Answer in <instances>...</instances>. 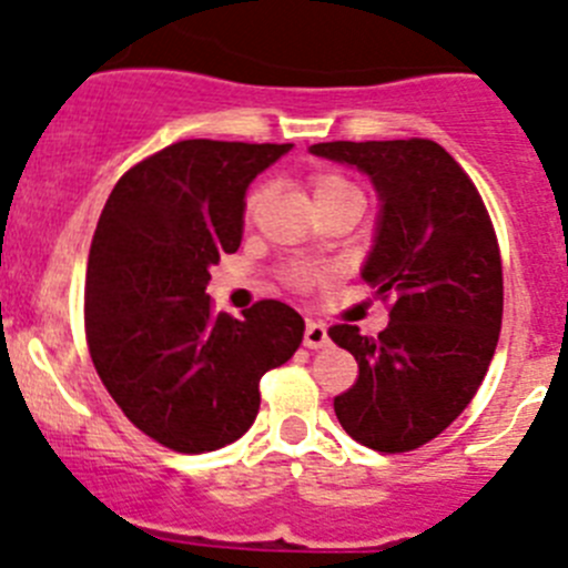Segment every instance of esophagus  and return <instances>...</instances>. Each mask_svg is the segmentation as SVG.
Masks as SVG:
<instances>
[{
    "mask_svg": "<svg viewBox=\"0 0 568 568\" xmlns=\"http://www.w3.org/2000/svg\"><path fill=\"white\" fill-rule=\"evenodd\" d=\"M304 345H306V348H323V345H328L326 326H323V323H317V321H306Z\"/></svg>",
    "mask_w": 568,
    "mask_h": 568,
    "instance_id": "esophagus-1",
    "label": "esophagus"
}]
</instances>
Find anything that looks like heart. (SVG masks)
Listing matches in <instances>:
<instances>
[{
	"label": "heart",
	"instance_id": "1",
	"mask_svg": "<svg viewBox=\"0 0 568 568\" xmlns=\"http://www.w3.org/2000/svg\"><path fill=\"white\" fill-rule=\"evenodd\" d=\"M306 183H310V192H312V200H315V206L323 209L328 206V203H334V200L339 197H351V194H359L356 192L354 183L348 181V178H343L339 172H332V170H315L310 178H306ZM264 200H267V186H256L247 192L245 197V220L251 223V220H256V214L262 212ZM323 278V270L321 267H293L287 270V281L293 284V287L298 290H306L312 287L315 281Z\"/></svg>",
	"mask_w": 568,
	"mask_h": 568
}]
</instances>
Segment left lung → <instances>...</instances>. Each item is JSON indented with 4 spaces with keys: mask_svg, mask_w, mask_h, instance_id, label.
<instances>
[{
    "mask_svg": "<svg viewBox=\"0 0 568 568\" xmlns=\"http://www.w3.org/2000/svg\"><path fill=\"white\" fill-rule=\"evenodd\" d=\"M312 153L371 175L382 197L376 245L362 267L390 323L362 337L328 328L359 376L334 396L343 429L398 455L440 435L471 404L501 328V253L471 178L432 139L323 142Z\"/></svg>",
    "mask_w": 568,
    "mask_h": 568,
    "instance_id": "obj_1",
    "label": "left lung"
}]
</instances>
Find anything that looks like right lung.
<instances>
[{"mask_svg": "<svg viewBox=\"0 0 568 568\" xmlns=\"http://www.w3.org/2000/svg\"><path fill=\"white\" fill-rule=\"evenodd\" d=\"M293 144L186 139L119 178L85 270V343L136 429L181 455L240 440L258 382L298 351L304 317L256 301L214 312L209 267L242 242L245 189Z\"/></svg>", "mask_w": 568, "mask_h": 568, "instance_id": "right-lung-1", "label": "right lung"}]
</instances>
